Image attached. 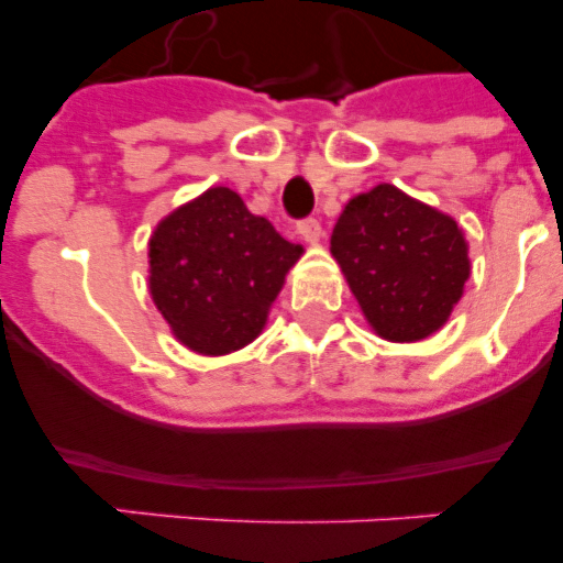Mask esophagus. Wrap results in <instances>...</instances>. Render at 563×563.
Segmentation results:
<instances>
[{
  "label": "esophagus",
  "mask_w": 563,
  "mask_h": 563,
  "mask_svg": "<svg viewBox=\"0 0 563 563\" xmlns=\"http://www.w3.org/2000/svg\"><path fill=\"white\" fill-rule=\"evenodd\" d=\"M296 231L301 233V239H305V242H310V245H316L318 239H321V222L318 220H312V217H307V220H301L296 225Z\"/></svg>",
  "instance_id": "obj_1"
}]
</instances>
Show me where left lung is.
<instances>
[{
	"instance_id": "8db88e82",
	"label": "left lung",
	"mask_w": 563,
	"mask_h": 563,
	"mask_svg": "<svg viewBox=\"0 0 563 563\" xmlns=\"http://www.w3.org/2000/svg\"><path fill=\"white\" fill-rule=\"evenodd\" d=\"M330 251L369 327L386 341L434 335L471 276L460 225L389 183L346 202Z\"/></svg>"
}]
</instances>
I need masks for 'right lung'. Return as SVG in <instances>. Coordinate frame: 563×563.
I'll list each match as a JSON object with an SVG mask.
<instances>
[{
  "label": "right lung",
  "instance_id": "add662e5",
  "mask_svg": "<svg viewBox=\"0 0 563 563\" xmlns=\"http://www.w3.org/2000/svg\"><path fill=\"white\" fill-rule=\"evenodd\" d=\"M301 245L245 208L225 186L172 211L148 239V292L174 338L200 355H228L265 330Z\"/></svg>",
  "mask_w": 563,
  "mask_h": 563
}]
</instances>
